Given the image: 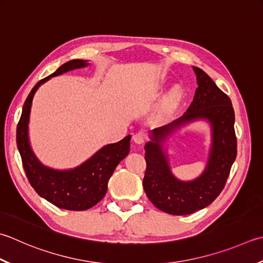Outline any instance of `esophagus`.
<instances>
[{
	"mask_svg": "<svg viewBox=\"0 0 263 263\" xmlns=\"http://www.w3.org/2000/svg\"><path fill=\"white\" fill-rule=\"evenodd\" d=\"M133 141H135L137 145H142V143L145 142V136H143L141 132H138L133 136Z\"/></svg>",
	"mask_w": 263,
	"mask_h": 263,
	"instance_id": "1",
	"label": "esophagus"
}]
</instances>
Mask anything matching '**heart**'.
<instances>
[{
	"label": "heart",
	"mask_w": 263,
	"mask_h": 263,
	"mask_svg": "<svg viewBox=\"0 0 263 263\" xmlns=\"http://www.w3.org/2000/svg\"><path fill=\"white\" fill-rule=\"evenodd\" d=\"M183 89L180 85H174L159 101L156 109L153 112V120L157 123H163L170 120L183 100Z\"/></svg>",
	"instance_id": "obj_1"
}]
</instances>
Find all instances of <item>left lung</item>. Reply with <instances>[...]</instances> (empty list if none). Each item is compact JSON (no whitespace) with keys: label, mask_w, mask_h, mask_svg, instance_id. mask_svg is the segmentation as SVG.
Here are the masks:
<instances>
[{"label":"left lung","mask_w":263,"mask_h":263,"mask_svg":"<svg viewBox=\"0 0 263 263\" xmlns=\"http://www.w3.org/2000/svg\"><path fill=\"white\" fill-rule=\"evenodd\" d=\"M193 69L198 87L187 111L170 124L154 128L145 145L147 168L143 189L158 210L173 215L192 214L209 206L222 192L237 155L230 98L204 70L195 66ZM198 120L208 121L211 128L208 162L200 176L181 180L172 172L165 145L180 128Z\"/></svg>","instance_id":"obj_1"}]
</instances>
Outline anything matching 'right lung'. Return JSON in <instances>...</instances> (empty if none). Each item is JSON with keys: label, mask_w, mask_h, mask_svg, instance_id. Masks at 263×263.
I'll use <instances>...</instances> for the list:
<instances>
[{"label": "right lung", "mask_w": 263, "mask_h": 263, "mask_svg": "<svg viewBox=\"0 0 263 263\" xmlns=\"http://www.w3.org/2000/svg\"><path fill=\"white\" fill-rule=\"evenodd\" d=\"M89 65L90 63L87 60H70L60 66L50 76L41 80L26 99L22 117L17 126V146L29 183L41 197L55 206L69 211H84L100 202L107 193L108 180L120 162L130 152L131 136H126L121 141L100 148L79 166L66 170L44 165L33 152L29 141L28 127L36 91L51 77L74 69L84 68Z\"/></svg>", "instance_id": "obj_1"}]
</instances>
